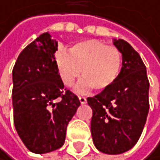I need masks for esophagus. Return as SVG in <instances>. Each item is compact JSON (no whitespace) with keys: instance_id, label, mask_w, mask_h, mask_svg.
<instances>
[{"instance_id":"obj_1","label":"esophagus","mask_w":160,"mask_h":160,"mask_svg":"<svg viewBox=\"0 0 160 160\" xmlns=\"http://www.w3.org/2000/svg\"><path fill=\"white\" fill-rule=\"evenodd\" d=\"M78 100H79V102H81V104H86L87 103V99L85 98V97H82V96H79Z\"/></svg>"}]
</instances>
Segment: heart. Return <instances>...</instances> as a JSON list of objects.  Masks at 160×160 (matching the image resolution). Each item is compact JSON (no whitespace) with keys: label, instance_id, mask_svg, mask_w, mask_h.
Segmentation results:
<instances>
[{"label":"heart","instance_id":"heart-1","mask_svg":"<svg viewBox=\"0 0 160 160\" xmlns=\"http://www.w3.org/2000/svg\"><path fill=\"white\" fill-rule=\"evenodd\" d=\"M55 65L64 86L72 87L82 72L83 78L75 88L77 92H86L91 88L102 92L119 78L123 54L119 48L109 46L103 41L85 40L74 44L69 49V54L64 50L58 51Z\"/></svg>","mask_w":160,"mask_h":160}]
</instances>
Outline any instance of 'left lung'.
<instances>
[{"label":"left lung","instance_id":"obj_1","mask_svg":"<svg viewBox=\"0 0 160 160\" xmlns=\"http://www.w3.org/2000/svg\"><path fill=\"white\" fill-rule=\"evenodd\" d=\"M113 44L123 54L120 77L87 101L92 110L91 132L97 149L120 154L137 143L143 131L149 111V82L138 52L123 39L113 40Z\"/></svg>","mask_w":160,"mask_h":160}]
</instances>
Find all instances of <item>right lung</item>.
Returning <instances> with one entry per match:
<instances>
[{
    "instance_id": "right-lung-1",
    "label": "right lung",
    "mask_w": 160,
    "mask_h": 160,
    "mask_svg": "<svg viewBox=\"0 0 160 160\" xmlns=\"http://www.w3.org/2000/svg\"><path fill=\"white\" fill-rule=\"evenodd\" d=\"M57 41L41 34L19 54L13 68L14 124L31 152H51L64 143L66 127L79 107L64 88L55 65Z\"/></svg>"
}]
</instances>
